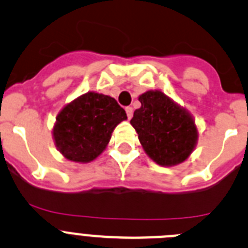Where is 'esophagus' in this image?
<instances>
[{"mask_svg": "<svg viewBox=\"0 0 248 248\" xmlns=\"http://www.w3.org/2000/svg\"><path fill=\"white\" fill-rule=\"evenodd\" d=\"M126 113H127V117H128V119H132V116H133V108H132L131 106L126 108Z\"/></svg>", "mask_w": 248, "mask_h": 248, "instance_id": "obj_1", "label": "esophagus"}]
</instances>
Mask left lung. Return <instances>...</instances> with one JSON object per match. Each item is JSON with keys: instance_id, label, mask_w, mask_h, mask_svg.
Segmentation results:
<instances>
[{"instance_id": "obj_1", "label": "left lung", "mask_w": 248, "mask_h": 248, "mask_svg": "<svg viewBox=\"0 0 248 248\" xmlns=\"http://www.w3.org/2000/svg\"><path fill=\"white\" fill-rule=\"evenodd\" d=\"M140 108L131 124L147 155L161 166L184 163L198 140V129L191 113L161 90H148L140 95Z\"/></svg>"}]
</instances>
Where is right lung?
<instances>
[{"mask_svg":"<svg viewBox=\"0 0 248 248\" xmlns=\"http://www.w3.org/2000/svg\"><path fill=\"white\" fill-rule=\"evenodd\" d=\"M127 120L126 111L108 95L88 92L64 105L52 137L57 150L75 163H90L110 142L113 129Z\"/></svg>","mask_w":248,"mask_h":248,"instance_id":"1","label":"right lung"}]
</instances>
